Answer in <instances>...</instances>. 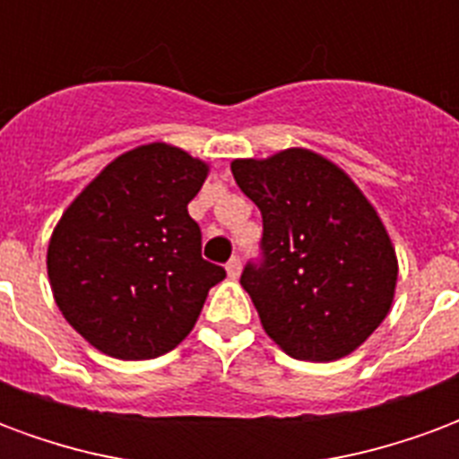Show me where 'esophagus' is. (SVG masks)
I'll return each instance as SVG.
<instances>
[{"instance_id":"34e87169","label":"esophagus","mask_w":459,"mask_h":459,"mask_svg":"<svg viewBox=\"0 0 459 459\" xmlns=\"http://www.w3.org/2000/svg\"><path fill=\"white\" fill-rule=\"evenodd\" d=\"M239 272H242V259H239V256H232V259L227 262V274H230V279H237Z\"/></svg>"}]
</instances>
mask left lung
I'll return each mask as SVG.
<instances>
[{
  "mask_svg": "<svg viewBox=\"0 0 459 459\" xmlns=\"http://www.w3.org/2000/svg\"><path fill=\"white\" fill-rule=\"evenodd\" d=\"M262 212V256L242 272L262 326L299 360L349 356L388 316L398 259L378 212L318 152L289 148L232 162Z\"/></svg>",
  "mask_w": 459,
  "mask_h": 459,
  "instance_id": "8db88e82",
  "label": "left lung"
}]
</instances>
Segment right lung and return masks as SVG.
<instances>
[{
	"label": "right lung",
	"instance_id": "right-lung-1",
	"mask_svg": "<svg viewBox=\"0 0 459 459\" xmlns=\"http://www.w3.org/2000/svg\"><path fill=\"white\" fill-rule=\"evenodd\" d=\"M207 162L168 143L123 152L68 204L51 235L56 307L93 349L123 360L158 359L193 331L207 291L224 279L203 259L187 214Z\"/></svg>",
	"mask_w": 459,
	"mask_h": 459
}]
</instances>
